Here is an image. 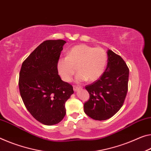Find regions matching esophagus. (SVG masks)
<instances>
[{
	"label": "esophagus",
	"instance_id": "34e87169",
	"mask_svg": "<svg viewBox=\"0 0 151 151\" xmlns=\"http://www.w3.org/2000/svg\"><path fill=\"white\" fill-rule=\"evenodd\" d=\"M81 88H82V87H73V89H74V91H77L78 90L81 89Z\"/></svg>",
	"mask_w": 151,
	"mask_h": 151
}]
</instances>
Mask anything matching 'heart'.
Listing matches in <instances>:
<instances>
[{
    "label": "heart",
    "instance_id": "1",
    "mask_svg": "<svg viewBox=\"0 0 151 151\" xmlns=\"http://www.w3.org/2000/svg\"><path fill=\"white\" fill-rule=\"evenodd\" d=\"M107 63L106 52L101 47H93L80 44L72 47L66 57H60L57 61L56 68L64 81L70 82L75 73L76 83L93 81L99 78L105 71Z\"/></svg>",
    "mask_w": 151,
    "mask_h": 151
}]
</instances>
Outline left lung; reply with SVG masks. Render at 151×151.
I'll return each mask as SVG.
<instances>
[{"label": "left lung", "mask_w": 151, "mask_h": 151, "mask_svg": "<svg viewBox=\"0 0 151 151\" xmlns=\"http://www.w3.org/2000/svg\"><path fill=\"white\" fill-rule=\"evenodd\" d=\"M106 70L99 79L85 88L90 98L84 104L85 113L95 120H106L118 112L128 91L129 69L120 56L108 50Z\"/></svg>", "instance_id": "left-lung-1"}]
</instances>
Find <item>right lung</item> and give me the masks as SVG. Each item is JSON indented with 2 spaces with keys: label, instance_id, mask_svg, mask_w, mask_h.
<instances>
[{
  "label": "right lung",
  "instance_id": "1",
  "mask_svg": "<svg viewBox=\"0 0 151 151\" xmlns=\"http://www.w3.org/2000/svg\"><path fill=\"white\" fill-rule=\"evenodd\" d=\"M64 40H47L25 60L19 73V87L26 108L38 122L52 126L66 115L65 103L73 87L62 81L56 63Z\"/></svg>",
  "mask_w": 151,
  "mask_h": 151
}]
</instances>
